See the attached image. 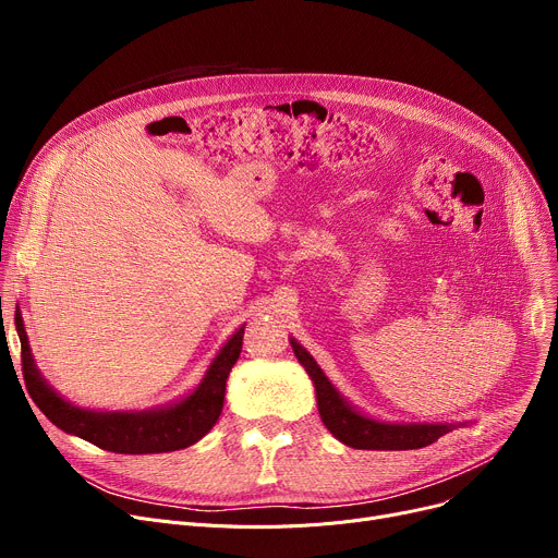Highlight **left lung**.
Segmentation results:
<instances>
[{
	"instance_id": "1",
	"label": "left lung",
	"mask_w": 558,
	"mask_h": 558,
	"mask_svg": "<svg viewBox=\"0 0 558 558\" xmlns=\"http://www.w3.org/2000/svg\"><path fill=\"white\" fill-rule=\"evenodd\" d=\"M294 355L307 371L314 391L318 414L324 425L341 444L355 450H418L434 444L438 436L452 432L463 423H391L377 421L362 414L355 404H350L328 375L316 364V360L296 341L289 339Z\"/></svg>"
}]
</instances>
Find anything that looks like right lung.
I'll list each match as a JSON object with an SVG mask.
<instances>
[{
	"label": "right lung",
	"instance_id": "1",
	"mask_svg": "<svg viewBox=\"0 0 558 558\" xmlns=\"http://www.w3.org/2000/svg\"><path fill=\"white\" fill-rule=\"evenodd\" d=\"M15 330L22 343L24 383L40 412L63 432L117 454H160L201 441L221 416L226 379L242 353L244 339L242 326L221 345L201 383L181 400L142 412H101L72 404L47 385L28 348L20 307L15 312Z\"/></svg>",
	"mask_w": 558,
	"mask_h": 558
}]
</instances>
